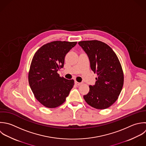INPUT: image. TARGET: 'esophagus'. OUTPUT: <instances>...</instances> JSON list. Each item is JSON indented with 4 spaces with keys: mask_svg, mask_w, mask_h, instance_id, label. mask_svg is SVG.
<instances>
[{
    "mask_svg": "<svg viewBox=\"0 0 146 146\" xmlns=\"http://www.w3.org/2000/svg\"><path fill=\"white\" fill-rule=\"evenodd\" d=\"M74 83H75V84L77 85H81L82 84L81 82H77V81H75Z\"/></svg>",
    "mask_w": 146,
    "mask_h": 146,
    "instance_id": "obj_1",
    "label": "esophagus"
}]
</instances>
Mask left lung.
Listing matches in <instances>:
<instances>
[{"label": "left lung", "mask_w": 146, "mask_h": 146, "mask_svg": "<svg viewBox=\"0 0 146 146\" xmlns=\"http://www.w3.org/2000/svg\"><path fill=\"white\" fill-rule=\"evenodd\" d=\"M78 44L87 54L92 70L98 76L95 85L89 86V92L84 98L94 108L107 109L117 100L123 85L119 59L113 50L102 41H82Z\"/></svg>", "instance_id": "8db88e82"}]
</instances>
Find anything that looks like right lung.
<instances>
[{
	"instance_id": "obj_1",
	"label": "right lung",
	"mask_w": 146,
	"mask_h": 146,
	"mask_svg": "<svg viewBox=\"0 0 146 146\" xmlns=\"http://www.w3.org/2000/svg\"><path fill=\"white\" fill-rule=\"evenodd\" d=\"M77 42L55 41L42 46L32 58L28 74L30 88L37 100L48 108H55L66 100L73 80L60 77L65 57Z\"/></svg>"
}]
</instances>
